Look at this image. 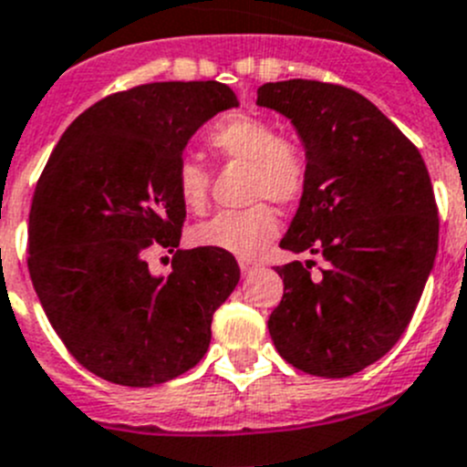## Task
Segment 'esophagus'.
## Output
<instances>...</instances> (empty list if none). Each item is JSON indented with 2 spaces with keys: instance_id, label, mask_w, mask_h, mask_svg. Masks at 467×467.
<instances>
[{
  "instance_id": "1",
  "label": "esophagus",
  "mask_w": 467,
  "mask_h": 467,
  "mask_svg": "<svg viewBox=\"0 0 467 467\" xmlns=\"http://www.w3.org/2000/svg\"><path fill=\"white\" fill-rule=\"evenodd\" d=\"M239 269H242L244 275H251L253 271H257V262L246 260V257H242V260H239Z\"/></svg>"
}]
</instances>
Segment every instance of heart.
I'll return each instance as SVG.
<instances>
[{"label":"heart","mask_w":467,"mask_h":467,"mask_svg":"<svg viewBox=\"0 0 467 467\" xmlns=\"http://www.w3.org/2000/svg\"><path fill=\"white\" fill-rule=\"evenodd\" d=\"M212 152L223 161L246 164V193L251 201L292 205L307 184L306 150L294 139L278 137L269 120L253 113H233L212 125L207 134ZM175 189L189 212H202L210 198V173L193 157H184L175 169ZM280 221L269 202L244 210H225L193 225V244L205 248L253 257L278 234Z\"/></svg>","instance_id":"obj_1"}]
</instances>
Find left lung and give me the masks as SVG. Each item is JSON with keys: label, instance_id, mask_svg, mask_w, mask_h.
I'll return each mask as SVG.
<instances>
[{"label": "left lung", "instance_id": "left-lung-1", "mask_svg": "<svg viewBox=\"0 0 467 467\" xmlns=\"http://www.w3.org/2000/svg\"><path fill=\"white\" fill-rule=\"evenodd\" d=\"M307 157V184L280 248L326 260L275 266L285 294L269 317L278 354L306 374L344 379L404 335L438 251V207L418 148L368 98L289 79L257 88Z\"/></svg>", "mask_w": 467, "mask_h": 467}]
</instances>
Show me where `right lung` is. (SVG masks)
<instances>
[{"mask_svg":"<svg viewBox=\"0 0 467 467\" xmlns=\"http://www.w3.org/2000/svg\"><path fill=\"white\" fill-rule=\"evenodd\" d=\"M233 107L237 95L219 81L113 93L72 120L36 184L31 283L67 351L104 381L160 386L207 354L237 260L198 246L176 251L174 271L155 276L145 251L180 246L178 161L198 128Z\"/></svg>","mask_w":467,"mask_h":467,"instance_id":"1","label":"right lung"}]
</instances>
